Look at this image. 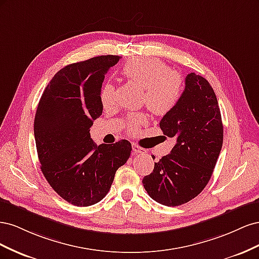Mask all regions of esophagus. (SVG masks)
Segmentation results:
<instances>
[{
	"mask_svg": "<svg viewBox=\"0 0 259 259\" xmlns=\"http://www.w3.org/2000/svg\"><path fill=\"white\" fill-rule=\"evenodd\" d=\"M132 148H133V153L134 154H145L146 153V149L139 147L136 144H133Z\"/></svg>",
	"mask_w": 259,
	"mask_h": 259,
	"instance_id": "esophagus-1",
	"label": "esophagus"
}]
</instances>
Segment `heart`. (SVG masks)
<instances>
[{"mask_svg":"<svg viewBox=\"0 0 259 259\" xmlns=\"http://www.w3.org/2000/svg\"><path fill=\"white\" fill-rule=\"evenodd\" d=\"M126 79L145 89L144 103L155 115H164L173 110L182 97L183 79L177 72L169 71L166 64L153 57H135L130 59L122 70ZM113 86L106 83L100 91V101L105 108L114 100ZM145 123L142 114L128 117V130L136 132Z\"/></svg>","mask_w":259,"mask_h":259,"instance_id":"b5f03b06","label":"heart"}]
</instances>
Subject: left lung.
<instances>
[{"label": "left lung", "instance_id": "left-lung-1", "mask_svg": "<svg viewBox=\"0 0 259 259\" xmlns=\"http://www.w3.org/2000/svg\"><path fill=\"white\" fill-rule=\"evenodd\" d=\"M185 84L178 104L160 122L163 134L176 144L143 179L150 198L166 206L185 204L201 193L223 147L224 126L213 88L193 72Z\"/></svg>", "mask_w": 259, "mask_h": 259}]
</instances>
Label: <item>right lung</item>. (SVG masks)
<instances>
[{
	"label": "right lung",
	"instance_id": "1",
	"mask_svg": "<svg viewBox=\"0 0 259 259\" xmlns=\"http://www.w3.org/2000/svg\"><path fill=\"white\" fill-rule=\"evenodd\" d=\"M120 56L93 57L68 65L54 75L38 101L34 138L41 170L53 189L75 206L103 200L132 145L122 139L97 146L90 128L103 113L105 74Z\"/></svg>",
	"mask_w": 259,
	"mask_h": 259
}]
</instances>
